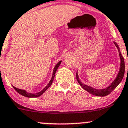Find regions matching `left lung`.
Returning a JSON list of instances; mask_svg holds the SVG:
<instances>
[{
  "label": "left lung",
  "mask_w": 128,
  "mask_h": 128,
  "mask_svg": "<svg viewBox=\"0 0 128 128\" xmlns=\"http://www.w3.org/2000/svg\"><path fill=\"white\" fill-rule=\"evenodd\" d=\"M114 44H115V45L116 46V47L118 48V52H119V57L120 58V68H119V71L118 72V74H117L116 77L114 79V80L107 87H106V88H102V89H96V88H94V87L91 86H88L87 84H84L83 82H81L80 79L79 78L78 74V71L76 72V79H77V81L78 82V83L81 85V86L87 91L88 92H89L90 94H92V95H94L95 96H107V95H108L109 94H110L112 90H114L118 86V84L121 82L122 80L124 77V71H125V64H124V57L122 56L121 53H120V49H119V47L118 46V45L117 44L116 42H113Z\"/></svg>",
  "instance_id": "8db88e82"
}]
</instances>
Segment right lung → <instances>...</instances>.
<instances>
[{
	"mask_svg": "<svg viewBox=\"0 0 128 128\" xmlns=\"http://www.w3.org/2000/svg\"><path fill=\"white\" fill-rule=\"evenodd\" d=\"M61 60H60V61L58 62H57V64H56V66H55L54 68V70H53V73H52V78H51L50 80L49 81V82H48V83L47 84V85L45 86V87H44V88H43L42 90H40V92H36V93H30V92H27L26 90H22V89H20V88H16V87L14 86H12L13 88H14V90H15L18 93H19V94H20V95H22V96H26V97H28V98H36V97H38V96H41L43 94H44V92H45V91H46V90L48 89V88H49L50 86H51V84H52V82H53L54 81V77H55V74H56V71H57V69H58V66H60V63H61Z\"/></svg>",
	"mask_w": 128,
	"mask_h": 128,
	"instance_id": "right-lung-1",
	"label": "right lung"
}]
</instances>
